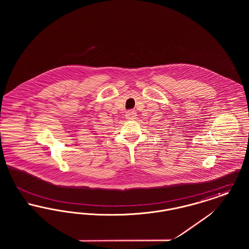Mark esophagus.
Listing matches in <instances>:
<instances>
[{
	"instance_id": "esophagus-1",
	"label": "esophagus",
	"mask_w": 249,
	"mask_h": 249,
	"mask_svg": "<svg viewBox=\"0 0 249 249\" xmlns=\"http://www.w3.org/2000/svg\"><path fill=\"white\" fill-rule=\"evenodd\" d=\"M126 119H129V120H134L136 119V112L133 111V110H129L126 112Z\"/></svg>"
}]
</instances>
